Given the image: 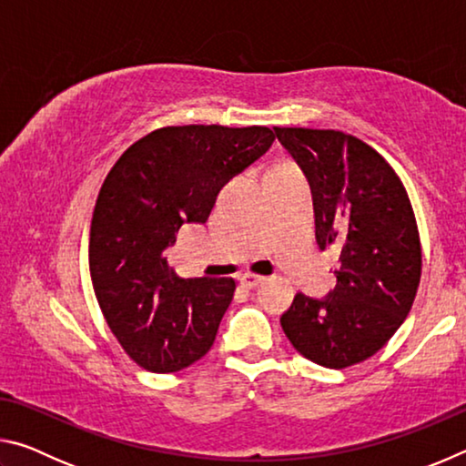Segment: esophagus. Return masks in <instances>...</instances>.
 <instances>
[{"instance_id": "34e87169", "label": "esophagus", "mask_w": 466, "mask_h": 466, "mask_svg": "<svg viewBox=\"0 0 466 466\" xmlns=\"http://www.w3.org/2000/svg\"><path fill=\"white\" fill-rule=\"evenodd\" d=\"M263 281H265L263 275H255V273H242L240 275V283H242L244 288H248V289L257 288L258 283H263Z\"/></svg>"}]
</instances>
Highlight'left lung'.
<instances>
[{
	"instance_id": "obj_1",
	"label": "left lung",
	"mask_w": 466,
	"mask_h": 466,
	"mask_svg": "<svg viewBox=\"0 0 466 466\" xmlns=\"http://www.w3.org/2000/svg\"><path fill=\"white\" fill-rule=\"evenodd\" d=\"M309 178L317 244L339 250L337 286L296 294L283 333L325 368L364 361L403 325L421 278V244L403 183L364 141L333 129L273 127Z\"/></svg>"
}]
</instances>
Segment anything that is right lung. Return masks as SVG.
Here are the masks:
<instances>
[{
	"mask_svg": "<svg viewBox=\"0 0 466 466\" xmlns=\"http://www.w3.org/2000/svg\"><path fill=\"white\" fill-rule=\"evenodd\" d=\"M273 139L257 125L162 127L108 172L90 228V275L110 330L137 366L178 372L214 345L234 279L178 278L162 250L180 226L208 222L222 187Z\"/></svg>",
	"mask_w": 466,
	"mask_h": 466,
	"instance_id": "right-lung-1",
	"label": "right lung"
}]
</instances>
